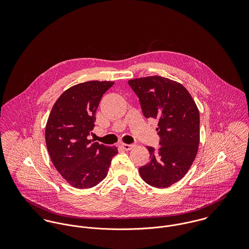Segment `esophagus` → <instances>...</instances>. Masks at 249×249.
I'll list each match as a JSON object with an SVG mask.
<instances>
[{"mask_svg":"<svg viewBox=\"0 0 249 249\" xmlns=\"http://www.w3.org/2000/svg\"><path fill=\"white\" fill-rule=\"evenodd\" d=\"M121 146L124 150H130L134 147V144H127V143H121Z\"/></svg>","mask_w":249,"mask_h":249,"instance_id":"1","label":"esophagus"}]
</instances>
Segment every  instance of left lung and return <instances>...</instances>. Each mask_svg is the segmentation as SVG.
Listing matches in <instances>:
<instances>
[{
    "label": "left lung",
    "mask_w": 249,
    "mask_h": 249,
    "mask_svg": "<svg viewBox=\"0 0 249 249\" xmlns=\"http://www.w3.org/2000/svg\"><path fill=\"white\" fill-rule=\"evenodd\" d=\"M143 116L158 121L160 147L147 146L149 162L139 169L142 180L168 188L190 170L199 144V112L188 90L178 81L152 75L128 80Z\"/></svg>",
    "instance_id": "1"
}]
</instances>
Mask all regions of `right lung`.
<instances>
[{"label": "right lung", "instance_id": "1", "mask_svg": "<svg viewBox=\"0 0 249 249\" xmlns=\"http://www.w3.org/2000/svg\"><path fill=\"white\" fill-rule=\"evenodd\" d=\"M113 81L91 80L67 89L49 115L45 139L51 160L71 186L88 189L107 178L116 146L88 139L95 126L96 111Z\"/></svg>", "mask_w": 249, "mask_h": 249}]
</instances>
